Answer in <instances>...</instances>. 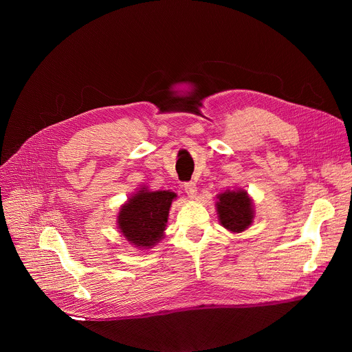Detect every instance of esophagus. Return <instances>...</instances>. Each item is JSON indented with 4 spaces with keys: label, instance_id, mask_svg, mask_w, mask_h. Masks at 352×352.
Instances as JSON below:
<instances>
[{
    "label": "esophagus",
    "instance_id": "obj_1",
    "mask_svg": "<svg viewBox=\"0 0 352 352\" xmlns=\"http://www.w3.org/2000/svg\"><path fill=\"white\" fill-rule=\"evenodd\" d=\"M184 190H186V192H187V195L190 197V198H195L197 197V186H195V182H187L186 186H184Z\"/></svg>",
    "mask_w": 352,
    "mask_h": 352
}]
</instances>
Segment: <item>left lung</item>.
<instances>
[{
  "mask_svg": "<svg viewBox=\"0 0 352 352\" xmlns=\"http://www.w3.org/2000/svg\"><path fill=\"white\" fill-rule=\"evenodd\" d=\"M215 207L219 224L231 232H243L254 223L252 198L243 188L218 194Z\"/></svg>",
  "mask_w": 352,
  "mask_h": 352,
  "instance_id": "left-lung-1",
  "label": "left lung"
}]
</instances>
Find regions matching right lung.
<instances>
[{
  "label": "right lung",
  "mask_w": 352,
  "mask_h": 352,
  "mask_svg": "<svg viewBox=\"0 0 352 352\" xmlns=\"http://www.w3.org/2000/svg\"><path fill=\"white\" fill-rule=\"evenodd\" d=\"M177 194L170 190L151 191L141 186L121 206L117 215L120 234L135 248L150 250L165 236L166 223Z\"/></svg>",
  "instance_id": "add662e5"
}]
</instances>
